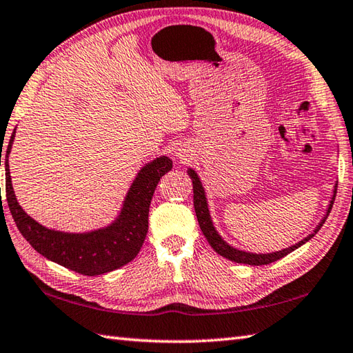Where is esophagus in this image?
Instances as JSON below:
<instances>
[{
  "label": "esophagus",
  "instance_id": "34e87169",
  "mask_svg": "<svg viewBox=\"0 0 353 353\" xmlns=\"http://www.w3.org/2000/svg\"><path fill=\"white\" fill-rule=\"evenodd\" d=\"M176 159L179 160V161H185L187 159H189V152H187L185 150H176Z\"/></svg>",
  "mask_w": 353,
  "mask_h": 353
}]
</instances>
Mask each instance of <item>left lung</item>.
Wrapping results in <instances>:
<instances>
[{
    "label": "left lung",
    "instance_id": "1",
    "mask_svg": "<svg viewBox=\"0 0 353 353\" xmlns=\"http://www.w3.org/2000/svg\"><path fill=\"white\" fill-rule=\"evenodd\" d=\"M187 174H189L192 183H193V205H194V213H196L198 217V222L201 226V231L203 236H205L207 241L210 243V246L213 248L219 255H222L225 258H228V260L234 261V263H241V264H249V265H264V264H270L273 261H278L279 258H283L285 255H288L290 252H293L297 248H301L302 245H305L308 240H311L312 237L316 236L319 232V230L322 228L325 221L327 219L331 213V208L334 205V201H335V194H336V184L334 185V190H332V196L330 203H327V208L325 211V214L322 217V221L317 223V226L314 230H312L311 234H308L307 237L302 239L301 241L294 243L293 246H288L285 249H281L276 250V252H268V254H256V252H249V250H241L231 246L228 241H225L222 239L221 234L216 230V226L213 223V219H211L210 214V208H208V199H207V193L205 189H203L202 181L199 175L196 174V170L189 168L187 169Z\"/></svg>",
    "mask_w": 353,
    "mask_h": 353
}]
</instances>
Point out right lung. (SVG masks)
Listing matches in <instances>:
<instances>
[{"label": "right lung", "mask_w": 353, "mask_h": 353, "mask_svg": "<svg viewBox=\"0 0 353 353\" xmlns=\"http://www.w3.org/2000/svg\"><path fill=\"white\" fill-rule=\"evenodd\" d=\"M14 132L17 130H13L6 150V194L12 217L22 237L45 258L88 276L104 275L134 260L148 234V214L155 187L160 178L172 169L169 157H157L140 168L114 221L103 228L68 232L41 225L19 205L9 169Z\"/></svg>", "instance_id": "1"}]
</instances>
